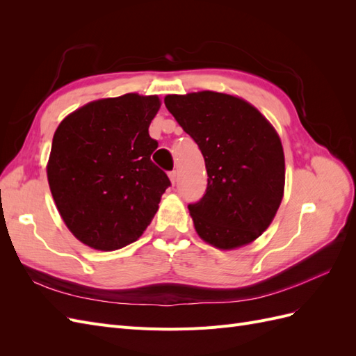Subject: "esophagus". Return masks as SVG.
<instances>
[{"label": "esophagus", "mask_w": 356, "mask_h": 356, "mask_svg": "<svg viewBox=\"0 0 356 356\" xmlns=\"http://www.w3.org/2000/svg\"><path fill=\"white\" fill-rule=\"evenodd\" d=\"M169 178H170V181H172V184H175V182H177V178H178L177 170H172V172H169Z\"/></svg>", "instance_id": "obj_1"}]
</instances>
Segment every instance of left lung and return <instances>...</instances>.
Listing matches in <instances>:
<instances>
[{
	"label": "left lung",
	"mask_w": 356,
	"mask_h": 356,
	"mask_svg": "<svg viewBox=\"0 0 356 356\" xmlns=\"http://www.w3.org/2000/svg\"><path fill=\"white\" fill-rule=\"evenodd\" d=\"M165 105L207 166V191L188 204L197 234L220 250L251 243L284 196V148L273 126L251 104L218 92L168 95Z\"/></svg>",
	"instance_id": "obj_1"
}]
</instances>
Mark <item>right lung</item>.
I'll list each match as a JSON object with an SVG mask.
<instances>
[{"instance_id":"add662e5","label":"right lung","mask_w":356,"mask_h":356,"mask_svg":"<svg viewBox=\"0 0 356 356\" xmlns=\"http://www.w3.org/2000/svg\"><path fill=\"white\" fill-rule=\"evenodd\" d=\"M157 96L93 101L63 118L53 136L47 178L58 211L84 245L114 251L139 239L170 186L152 161L148 127Z\"/></svg>"}]
</instances>
